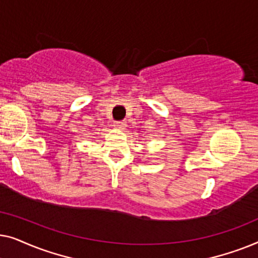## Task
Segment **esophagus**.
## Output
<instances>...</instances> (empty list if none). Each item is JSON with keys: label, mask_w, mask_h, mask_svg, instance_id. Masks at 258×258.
Instances as JSON below:
<instances>
[{"label": "esophagus", "mask_w": 258, "mask_h": 258, "mask_svg": "<svg viewBox=\"0 0 258 258\" xmlns=\"http://www.w3.org/2000/svg\"><path fill=\"white\" fill-rule=\"evenodd\" d=\"M125 125H126V123L124 121H115L114 122V126L117 129H124Z\"/></svg>", "instance_id": "1"}]
</instances>
